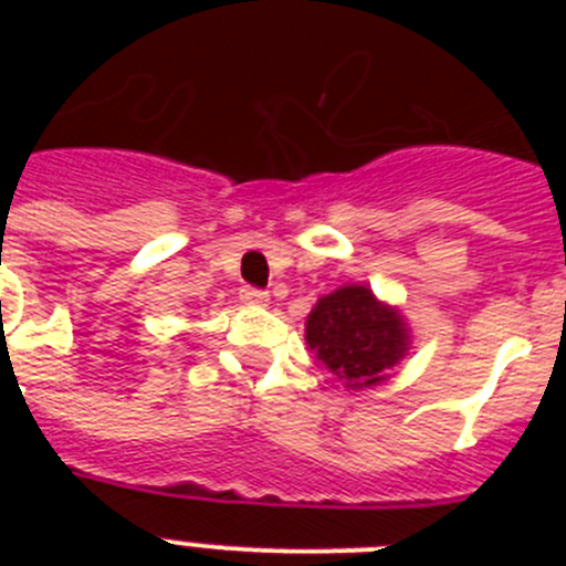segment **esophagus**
Wrapping results in <instances>:
<instances>
[{
	"instance_id": "obj_1",
	"label": "esophagus",
	"mask_w": 566,
	"mask_h": 566,
	"mask_svg": "<svg viewBox=\"0 0 566 566\" xmlns=\"http://www.w3.org/2000/svg\"><path fill=\"white\" fill-rule=\"evenodd\" d=\"M240 300H243L247 306H266L269 292H263V289H254V286H243L240 289Z\"/></svg>"
}]
</instances>
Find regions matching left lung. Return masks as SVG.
<instances>
[{"label": "left lung", "instance_id": "obj_1", "mask_svg": "<svg viewBox=\"0 0 566 566\" xmlns=\"http://www.w3.org/2000/svg\"><path fill=\"white\" fill-rule=\"evenodd\" d=\"M306 343L328 371L345 379V388H368L402 359L408 332L371 289L343 286L317 300L306 319Z\"/></svg>", "mask_w": 566, "mask_h": 566}]
</instances>
